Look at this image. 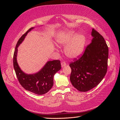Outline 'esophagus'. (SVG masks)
<instances>
[{
  "label": "esophagus",
  "mask_w": 120,
  "mask_h": 120,
  "mask_svg": "<svg viewBox=\"0 0 120 120\" xmlns=\"http://www.w3.org/2000/svg\"><path fill=\"white\" fill-rule=\"evenodd\" d=\"M61 67H64L66 66V63H65L64 61H62V62L61 63Z\"/></svg>",
  "instance_id": "obj_1"
}]
</instances>
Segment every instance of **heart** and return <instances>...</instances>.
Segmentation results:
<instances>
[{"label": "heart", "mask_w": 120, "mask_h": 120, "mask_svg": "<svg viewBox=\"0 0 120 120\" xmlns=\"http://www.w3.org/2000/svg\"><path fill=\"white\" fill-rule=\"evenodd\" d=\"M56 42L61 45H66L64 52L71 59L79 56L82 53L86 42V36L79 34L73 30L62 32L57 36Z\"/></svg>", "instance_id": "heart-1"}]
</instances>
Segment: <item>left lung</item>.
<instances>
[{"instance_id":"8db88e82","label":"left lung","mask_w":120,"mask_h":120,"mask_svg":"<svg viewBox=\"0 0 120 120\" xmlns=\"http://www.w3.org/2000/svg\"><path fill=\"white\" fill-rule=\"evenodd\" d=\"M93 37L82 56L70 64V81L80 92H87L102 81L108 68L109 49L104 38L93 28Z\"/></svg>"}]
</instances>
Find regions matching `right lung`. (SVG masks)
Here are the masks:
<instances>
[{
    "mask_svg": "<svg viewBox=\"0 0 120 120\" xmlns=\"http://www.w3.org/2000/svg\"><path fill=\"white\" fill-rule=\"evenodd\" d=\"M31 27L23 34L17 41L13 54V67L20 84L27 90L37 95H43L52 89L53 85V77L61 68L60 60L49 61L41 71L34 74L28 75L21 70L17 62V48L23 41Z\"/></svg>",
    "mask_w": 120,
    "mask_h": 120,
    "instance_id": "1",
    "label": "right lung"
}]
</instances>
